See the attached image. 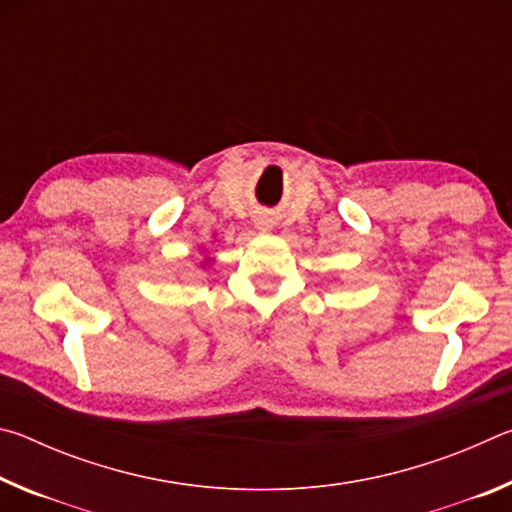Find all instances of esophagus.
<instances>
[{
    "mask_svg": "<svg viewBox=\"0 0 512 512\" xmlns=\"http://www.w3.org/2000/svg\"><path fill=\"white\" fill-rule=\"evenodd\" d=\"M255 228H257L259 232H271L273 221L268 219V216H259V219H255Z\"/></svg>",
    "mask_w": 512,
    "mask_h": 512,
    "instance_id": "obj_1",
    "label": "esophagus"
}]
</instances>
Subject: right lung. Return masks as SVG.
<instances>
[{
  "mask_svg": "<svg viewBox=\"0 0 512 512\" xmlns=\"http://www.w3.org/2000/svg\"><path fill=\"white\" fill-rule=\"evenodd\" d=\"M198 264H201V268H210V266L214 264V257L205 255V257H203V262H198Z\"/></svg>",
  "mask_w": 512,
  "mask_h": 512,
  "instance_id": "obj_1",
  "label": "right lung"
}]
</instances>
